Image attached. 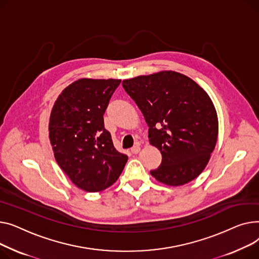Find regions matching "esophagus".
I'll use <instances>...</instances> for the list:
<instances>
[{
    "label": "esophagus",
    "instance_id": "34e87169",
    "mask_svg": "<svg viewBox=\"0 0 259 259\" xmlns=\"http://www.w3.org/2000/svg\"><path fill=\"white\" fill-rule=\"evenodd\" d=\"M140 151V146L139 145H135V146H133L132 148H131V153L132 154H138Z\"/></svg>",
    "mask_w": 259,
    "mask_h": 259
}]
</instances>
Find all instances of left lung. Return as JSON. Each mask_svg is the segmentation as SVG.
Segmentation results:
<instances>
[{"label":"left lung","instance_id":"left-lung-1","mask_svg":"<svg viewBox=\"0 0 259 259\" xmlns=\"http://www.w3.org/2000/svg\"><path fill=\"white\" fill-rule=\"evenodd\" d=\"M122 85L144 116L149 143L162 154L161 165L150 175L168 186L199 177L219 134L218 114L209 95L175 71L137 76Z\"/></svg>","mask_w":259,"mask_h":259}]
</instances>
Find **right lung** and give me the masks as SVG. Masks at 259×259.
Instances as JSON below:
<instances>
[{"label": "right lung", "instance_id": "obj_1", "mask_svg": "<svg viewBox=\"0 0 259 259\" xmlns=\"http://www.w3.org/2000/svg\"><path fill=\"white\" fill-rule=\"evenodd\" d=\"M120 79L81 78L68 85L56 101L49 121L55 160L78 188L98 192L113 185L127 156L114 147L103 115Z\"/></svg>", "mask_w": 259, "mask_h": 259}]
</instances>
